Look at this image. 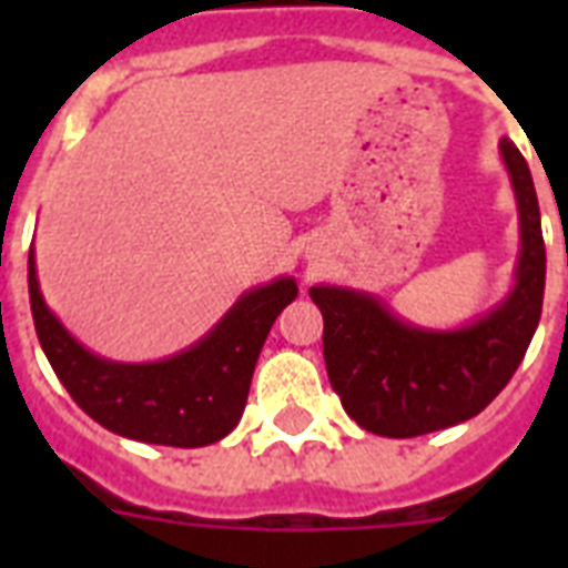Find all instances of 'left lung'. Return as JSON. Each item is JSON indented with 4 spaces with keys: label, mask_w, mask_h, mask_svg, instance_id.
I'll return each mask as SVG.
<instances>
[{
    "label": "left lung",
    "mask_w": 568,
    "mask_h": 568,
    "mask_svg": "<svg viewBox=\"0 0 568 568\" xmlns=\"http://www.w3.org/2000/svg\"><path fill=\"white\" fill-rule=\"evenodd\" d=\"M519 209V258L510 292L459 327H422L386 301L347 285H312L324 315V363L345 413L363 430L409 439L445 430L493 404L539 327L546 244L528 162L510 138L498 141Z\"/></svg>",
    "instance_id": "8db88e82"
}]
</instances>
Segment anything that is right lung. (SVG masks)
I'll return each mask as SVG.
<instances>
[{"label":"right lung","instance_id":"add662e5","mask_svg":"<svg viewBox=\"0 0 568 568\" xmlns=\"http://www.w3.org/2000/svg\"><path fill=\"white\" fill-rule=\"evenodd\" d=\"M294 297V276H276L241 294L203 338L180 354L155 363H118L84 347L49 310L34 250H29L31 318L52 372L93 422L150 445L203 448L235 430L262 345Z\"/></svg>","mask_w":568,"mask_h":568}]
</instances>
